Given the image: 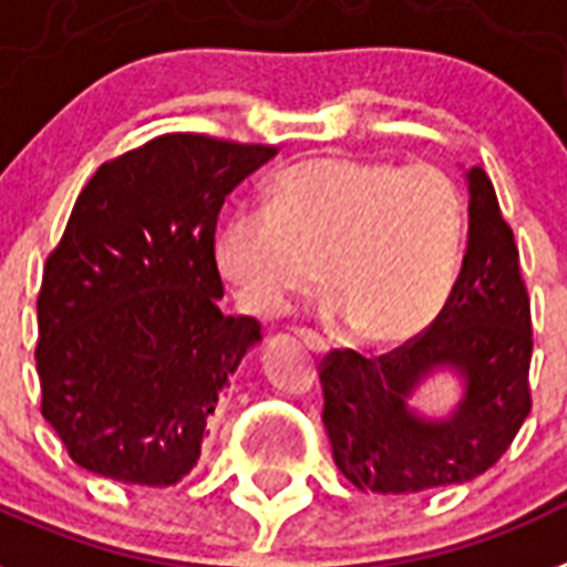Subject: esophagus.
Wrapping results in <instances>:
<instances>
[{"instance_id": "1", "label": "esophagus", "mask_w": 567, "mask_h": 567, "mask_svg": "<svg viewBox=\"0 0 567 567\" xmlns=\"http://www.w3.org/2000/svg\"><path fill=\"white\" fill-rule=\"evenodd\" d=\"M298 336H301L303 344H307L310 350H316V353H324V350L330 348V341H327L324 336H318L316 330H307V327H301V330H298Z\"/></svg>"}]
</instances>
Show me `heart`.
I'll return each instance as SVG.
<instances>
[{
    "instance_id": "obj_1",
    "label": "heart",
    "mask_w": 567,
    "mask_h": 567,
    "mask_svg": "<svg viewBox=\"0 0 567 567\" xmlns=\"http://www.w3.org/2000/svg\"><path fill=\"white\" fill-rule=\"evenodd\" d=\"M463 228L466 205L441 167L316 156L280 173L264 210L234 214L214 257L249 316H278L321 269L359 339L402 341L443 310Z\"/></svg>"
}]
</instances>
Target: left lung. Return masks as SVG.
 Instances as JSON below:
<instances>
[{
	"label": "left lung",
	"mask_w": 567,
	"mask_h": 567,
	"mask_svg": "<svg viewBox=\"0 0 567 567\" xmlns=\"http://www.w3.org/2000/svg\"><path fill=\"white\" fill-rule=\"evenodd\" d=\"M470 243L443 310L423 333L368 359L330 350L318 377L324 429L341 475L371 493L463 484L504 455L530 414L533 324L518 246L484 167H472ZM467 379L458 411L432 424L404 400L434 367Z\"/></svg>",
	"instance_id": "8db88e82"
}]
</instances>
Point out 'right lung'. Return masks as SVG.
<instances>
[{
	"mask_svg": "<svg viewBox=\"0 0 567 567\" xmlns=\"http://www.w3.org/2000/svg\"><path fill=\"white\" fill-rule=\"evenodd\" d=\"M278 153L165 133L97 167L37 295L40 411L78 466L138 486L199 461L260 321L223 316L219 208Z\"/></svg>",
	"mask_w": 567,
	"mask_h": 567,
	"instance_id": "1",
	"label": "right lung"
}]
</instances>
